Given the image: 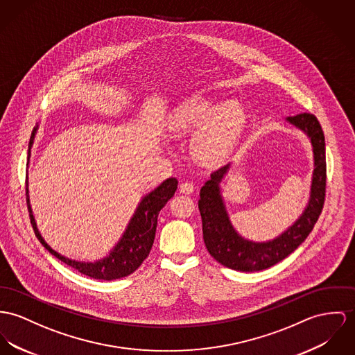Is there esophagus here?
Returning a JSON list of instances; mask_svg holds the SVG:
<instances>
[{"mask_svg":"<svg viewBox=\"0 0 355 355\" xmlns=\"http://www.w3.org/2000/svg\"><path fill=\"white\" fill-rule=\"evenodd\" d=\"M194 191V188H193V184L189 182V181H187V182H182L181 185H180V191L181 193H184V194H191V191Z\"/></svg>","mask_w":355,"mask_h":355,"instance_id":"1","label":"esophagus"}]
</instances>
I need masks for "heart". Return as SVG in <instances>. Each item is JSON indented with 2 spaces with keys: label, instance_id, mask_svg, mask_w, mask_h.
Returning a JSON list of instances; mask_svg holds the SVG:
<instances>
[{
  "label": "heart",
  "instance_id": "heart-1",
  "mask_svg": "<svg viewBox=\"0 0 355 355\" xmlns=\"http://www.w3.org/2000/svg\"><path fill=\"white\" fill-rule=\"evenodd\" d=\"M247 117L241 104L220 103L216 98L191 96L175 107L166 121L174 135L189 134L191 157L204 166H216L228 159L245 131Z\"/></svg>",
  "mask_w": 355,
  "mask_h": 355
}]
</instances>
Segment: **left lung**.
<instances>
[{
    "mask_svg": "<svg viewBox=\"0 0 355 355\" xmlns=\"http://www.w3.org/2000/svg\"><path fill=\"white\" fill-rule=\"evenodd\" d=\"M286 121L309 139L313 153V171L308 204L299 218L284 232L266 242H254L245 239L234 228L221 194V182L231 168V162L215 170L200 191L198 209L205 247L218 263L232 270L259 272L285 259L306 239L323 209L326 196V141L323 130L311 113L286 117Z\"/></svg>",
    "mask_w": 355,
    "mask_h": 355,
    "instance_id": "obj_1",
    "label": "left lung"
}]
</instances>
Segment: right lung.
Instances as JSON below:
<instances>
[{
  "label": "right lung",
  "mask_w": 355,
  "mask_h": 355,
  "mask_svg": "<svg viewBox=\"0 0 355 355\" xmlns=\"http://www.w3.org/2000/svg\"><path fill=\"white\" fill-rule=\"evenodd\" d=\"M39 125H36L32 131V135L28 144V164L31 158V148L35 140V135L37 132ZM178 181L177 178H167L162 184H159L155 189L144 194L137 204V211L130 220L124 234L119 239V242L110 251L107 257L94 262H85V261H76L67 258L58 251H55L51 245H49L44 238L40 235L36 221L33 218L31 204H29V191L27 188V204L29 209V218L33 227V231L40 241L54 257L64 262L66 265L74 268L80 273L85 274L90 278L112 281L117 278L127 277L134 273L137 268L143 263V261L148 257L150 250L155 239V231L158 224V215L159 211L166 205V202L174 196L177 191Z\"/></svg>",
  "instance_id": "obj_1"
}]
</instances>
